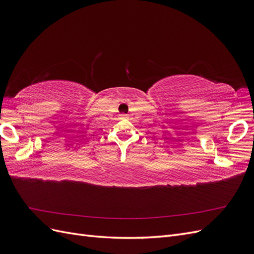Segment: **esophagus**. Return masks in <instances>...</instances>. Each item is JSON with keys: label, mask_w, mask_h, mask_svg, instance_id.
<instances>
[{"label": "esophagus", "mask_w": 254, "mask_h": 254, "mask_svg": "<svg viewBox=\"0 0 254 254\" xmlns=\"http://www.w3.org/2000/svg\"><path fill=\"white\" fill-rule=\"evenodd\" d=\"M121 118H122V119H127V114L122 113V114H121Z\"/></svg>", "instance_id": "obj_1"}]
</instances>
